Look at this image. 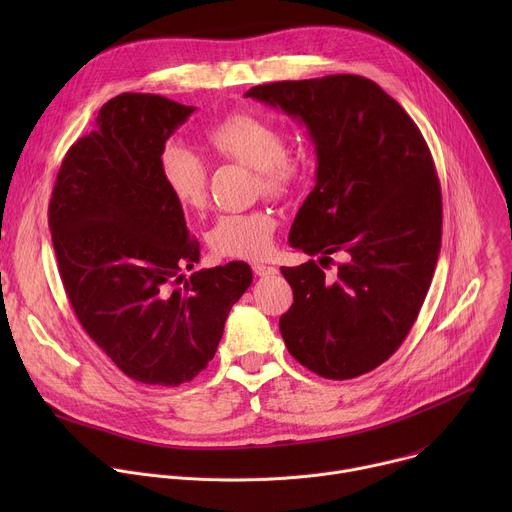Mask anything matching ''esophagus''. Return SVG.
<instances>
[{
  "label": "esophagus",
  "mask_w": 512,
  "mask_h": 512,
  "mask_svg": "<svg viewBox=\"0 0 512 512\" xmlns=\"http://www.w3.org/2000/svg\"><path fill=\"white\" fill-rule=\"evenodd\" d=\"M253 273H255L257 277H271V275H275V273H277V269H275V267H271V265L255 263V265H253Z\"/></svg>",
  "instance_id": "obj_1"
}]
</instances>
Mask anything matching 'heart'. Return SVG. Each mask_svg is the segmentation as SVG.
I'll use <instances>...</instances> for the list:
<instances>
[{"label": "heart", "instance_id": "heart-1", "mask_svg": "<svg viewBox=\"0 0 512 512\" xmlns=\"http://www.w3.org/2000/svg\"><path fill=\"white\" fill-rule=\"evenodd\" d=\"M208 150L221 160L253 168L263 192L285 196L306 178L304 160L289 156L285 133L251 113H233L204 131ZM164 184L176 202L200 212L208 200V164L182 143H166L160 154ZM275 218L267 210L229 212L216 218L208 231V245L223 257L253 259L269 251Z\"/></svg>", "mask_w": 512, "mask_h": 512}]
</instances>
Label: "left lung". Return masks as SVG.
Returning a JSON list of instances; mask_svg holds the SVG:
<instances>
[{
    "mask_svg": "<svg viewBox=\"0 0 512 512\" xmlns=\"http://www.w3.org/2000/svg\"><path fill=\"white\" fill-rule=\"evenodd\" d=\"M306 125L316 186L289 229L310 259L281 267L294 304L279 318L289 354L312 373L344 381L383 364L405 340L442 247V188L427 143L377 83L358 75L281 81L245 93Z\"/></svg>",
    "mask_w": 512,
    "mask_h": 512,
    "instance_id": "obj_1",
    "label": "left lung"
}]
</instances>
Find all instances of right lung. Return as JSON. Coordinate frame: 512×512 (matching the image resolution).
<instances>
[{
	"mask_svg": "<svg viewBox=\"0 0 512 512\" xmlns=\"http://www.w3.org/2000/svg\"><path fill=\"white\" fill-rule=\"evenodd\" d=\"M194 107L150 93L107 101L56 176L48 225L68 302L133 381L178 387L212 360L253 281L231 261L194 271L200 243L164 184L160 154Z\"/></svg>",
	"mask_w": 512,
	"mask_h": 512,
	"instance_id": "1",
	"label": "right lung"
}]
</instances>
